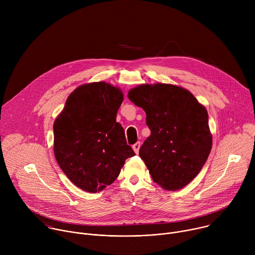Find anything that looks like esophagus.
Returning a JSON list of instances; mask_svg holds the SVG:
<instances>
[{
    "label": "esophagus",
    "instance_id": "obj_1",
    "mask_svg": "<svg viewBox=\"0 0 255 255\" xmlns=\"http://www.w3.org/2000/svg\"><path fill=\"white\" fill-rule=\"evenodd\" d=\"M140 142H136L133 146H132V148H133V150L135 151V153H138L139 152V148H140Z\"/></svg>",
    "mask_w": 255,
    "mask_h": 255
}]
</instances>
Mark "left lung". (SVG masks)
I'll return each mask as SVG.
<instances>
[{"mask_svg": "<svg viewBox=\"0 0 255 255\" xmlns=\"http://www.w3.org/2000/svg\"><path fill=\"white\" fill-rule=\"evenodd\" d=\"M146 113L150 136L139 149L154 183L166 191L185 188L198 175L212 149L208 112L185 88L143 84L128 92Z\"/></svg>", "mask_w": 255, "mask_h": 255, "instance_id": "left-lung-1", "label": "left lung"}]
</instances>
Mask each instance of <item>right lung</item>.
<instances>
[{"label": "right lung", "mask_w": 255, "mask_h": 255, "mask_svg": "<svg viewBox=\"0 0 255 255\" xmlns=\"http://www.w3.org/2000/svg\"><path fill=\"white\" fill-rule=\"evenodd\" d=\"M124 100L120 88L90 83L72 92L53 123V151L72 184L89 193L103 191L135 155L116 122Z\"/></svg>", "instance_id": "1"}]
</instances>
